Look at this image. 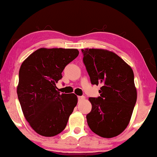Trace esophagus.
<instances>
[{
  "mask_svg": "<svg viewBox=\"0 0 157 157\" xmlns=\"http://www.w3.org/2000/svg\"><path fill=\"white\" fill-rule=\"evenodd\" d=\"M78 101H83L85 99L84 96H78Z\"/></svg>",
  "mask_w": 157,
  "mask_h": 157,
  "instance_id": "esophagus-1",
  "label": "esophagus"
}]
</instances>
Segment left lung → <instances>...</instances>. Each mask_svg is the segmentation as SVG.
Segmentation results:
<instances>
[{
	"mask_svg": "<svg viewBox=\"0 0 157 157\" xmlns=\"http://www.w3.org/2000/svg\"><path fill=\"white\" fill-rule=\"evenodd\" d=\"M83 63L92 84L101 86L100 96L89 98L91 112L86 115L92 132L112 138L125 130L129 123L137 92L132 68L119 56L104 49H81Z\"/></svg>",
	"mask_w": 157,
	"mask_h": 157,
	"instance_id": "8db88e82",
	"label": "left lung"
}]
</instances>
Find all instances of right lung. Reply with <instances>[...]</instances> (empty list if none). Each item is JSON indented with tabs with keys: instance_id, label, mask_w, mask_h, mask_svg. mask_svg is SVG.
Returning a JSON list of instances; mask_svg holds the SVG:
<instances>
[{
	"instance_id": "1",
	"label": "right lung",
	"mask_w": 157,
	"mask_h": 157,
	"mask_svg": "<svg viewBox=\"0 0 157 157\" xmlns=\"http://www.w3.org/2000/svg\"><path fill=\"white\" fill-rule=\"evenodd\" d=\"M74 48L38 49L21 64L17 94L23 115L32 128L53 136L66 128L76 106L74 94H60L56 86L61 73L78 56Z\"/></svg>"
}]
</instances>
